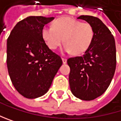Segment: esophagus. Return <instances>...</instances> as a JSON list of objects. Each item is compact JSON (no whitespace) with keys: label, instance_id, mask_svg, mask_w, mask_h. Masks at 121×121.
Here are the masks:
<instances>
[{"label":"esophagus","instance_id":"34e87169","mask_svg":"<svg viewBox=\"0 0 121 121\" xmlns=\"http://www.w3.org/2000/svg\"><path fill=\"white\" fill-rule=\"evenodd\" d=\"M62 60H63V63L64 64L67 63V59L65 58H62Z\"/></svg>","mask_w":121,"mask_h":121}]
</instances>
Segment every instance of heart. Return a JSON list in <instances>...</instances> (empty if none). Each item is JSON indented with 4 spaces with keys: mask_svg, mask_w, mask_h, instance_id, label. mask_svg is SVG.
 I'll list each match as a JSON object with an SVG mask.
<instances>
[{
    "mask_svg": "<svg viewBox=\"0 0 121 121\" xmlns=\"http://www.w3.org/2000/svg\"><path fill=\"white\" fill-rule=\"evenodd\" d=\"M42 36L51 50L60 46L63 39L65 52L80 55L91 46L95 37V30L89 23H82L73 18L63 16L54 21L52 27H43Z\"/></svg>",
    "mask_w": 121,
    "mask_h": 121,
    "instance_id": "heart-1",
    "label": "heart"
}]
</instances>
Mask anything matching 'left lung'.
I'll list each match as a JSON object with an SVG mask.
<instances>
[{
    "mask_svg": "<svg viewBox=\"0 0 121 121\" xmlns=\"http://www.w3.org/2000/svg\"><path fill=\"white\" fill-rule=\"evenodd\" d=\"M95 30L93 42L83 56L67 60L70 67L69 85L73 95L82 100H92L109 86L116 67V49L113 35L99 19L80 16Z\"/></svg>",
    "mask_w": 121,
    "mask_h": 121,
    "instance_id": "8db88e82",
    "label": "left lung"
}]
</instances>
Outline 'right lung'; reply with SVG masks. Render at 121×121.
Listing matches in <instances>:
<instances>
[{
    "mask_svg": "<svg viewBox=\"0 0 121 121\" xmlns=\"http://www.w3.org/2000/svg\"><path fill=\"white\" fill-rule=\"evenodd\" d=\"M54 17L29 16L18 22L7 39V68L19 94L34 99L44 95L63 61L45 44L42 30Z\"/></svg>",
    "mask_w": 121,
    "mask_h": 121,
    "instance_id": "1",
    "label": "right lung"
}]
</instances>
